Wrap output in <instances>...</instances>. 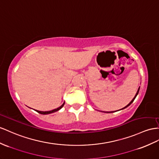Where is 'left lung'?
<instances>
[{
    "label": "left lung",
    "mask_w": 159,
    "mask_h": 159,
    "mask_svg": "<svg viewBox=\"0 0 159 159\" xmlns=\"http://www.w3.org/2000/svg\"><path fill=\"white\" fill-rule=\"evenodd\" d=\"M139 91H140V87H139V88H138V91H137V93H136V94L135 95V96H134V98H133V99L131 101H130V102L127 105H126V106L125 107H124V108H122V109H120V110H117V111H120V110H122V109H125V108H126V107H128V106H129V105H131L132 103H133V101H134V99H136V96L138 95V93H139ZM103 111V112H105V113H113V112H116V111Z\"/></svg>",
    "instance_id": "1"
}]
</instances>
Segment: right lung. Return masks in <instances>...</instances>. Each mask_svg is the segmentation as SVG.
<instances>
[{"label":"right lung","mask_w":159,"mask_h":159,"mask_svg":"<svg viewBox=\"0 0 159 159\" xmlns=\"http://www.w3.org/2000/svg\"><path fill=\"white\" fill-rule=\"evenodd\" d=\"M64 103H65V102H64L63 104H62V105H61V106H60L59 107L56 108V109H52V110H51V111H38V110H35V111H37V112L39 113H41V114H43V115L50 114V113H54V112H56V111H59L60 109H62V108L63 107Z\"/></svg>","instance_id":"add662e5"}]
</instances>
